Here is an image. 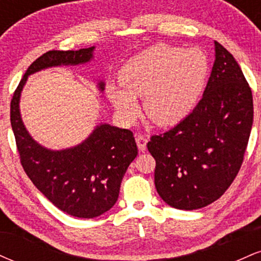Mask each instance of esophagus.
Segmentation results:
<instances>
[{
  "mask_svg": "<svg viewBox=\"0 0 261 261\" xmlns=\"http://www.w3.org/2000/svg\"><path fill=\"white\" fill-rule=\"evenodd\" d=\"M147 137L142 136V135H139L136 136V143H137V147H139L140 151H146V145H147Z\"/></svg>",
  "mask_w": 261,
  "mask_h": 261,
  "instance_id": "34e87169",
  "label": "esophagus"
}]
</instances>
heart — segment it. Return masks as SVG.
I'll return each mask as SVG.
<instances>
[{
	"instance_id": "b5f03b06",
	"label": "heart",
	"mask_w": 261,
	"mask_h": 261,
	"mask_svg": "<svg viewBox=\"0 0 261 261\" xmlns=\"http://www.w3.org/2000/svg\"><path fill=\"white\" fill-rule=\"evenodd\" d=\"M207 56L197 47L157 44L130 59L120 71V85L107 94L119 118L130 124L140 113L135 98H142L146 115L160 126L178 124L193 112L208 77Z\"/></svg>"
}]
</instances>
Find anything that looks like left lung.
I'll use <instances>...</instances> for the list:
<instances>
[{"label": "left lung", "instance_id": "left-lung-1", "mask_svg": "<svg viewBox=\"0 0 261 261\" xmlns=\"http://www.w3.org/2000/svg\"><path fill=\"white\" fill-rule=\"evenodd\" d=\"M253 95L238 62L215 41V62L201 100L184 120L147 143L154 184L179 210L205 207L241 169L253 125Z\"/></svg>", "mask_w": 261, "mask_h": 261}]
</instances>
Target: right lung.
I'll use <instances>...</instances> for the list:
<instances>
[{
	"instance_id": "1",
	"label": "right lung",
	"mask_w": 261,
	"mask_h": 261,
	"mask_svg": "<svg viewBox=\"0 0 261 261\" xmlns=\"http://www.w3.org/2000/svg\"><path fill=\"white\" fill-rule=\"evenodd\" d=\"M93 51L94 46L43 54L29 66L11 100L12 130L27 175L56 207L80 218L98 217L115 205L124 174L137 155L134 134L100 124L80 145L53 151L39 145L27 131L19 99L29 74L55 66L87 64ZM98 87L104 91L103 81Z\"/></svg>"
}]
</instances>
